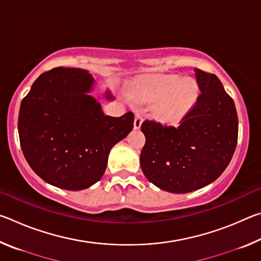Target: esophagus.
<instances>
[{
  "label": "esophagus",
  "instance_id": "obj_1",
  "mask_svg": "<svg viewBox=\"0 0 261 261\" xmlns=\"http://www.w3.org/2000/svg\"><path fill=\"white\" fill-rule=\"evenodd\" d=\"M141 123H143V116H141V114H140V113L137 112V113H136V115H135V123H134V124H135V129H136V130L140 129Z\"/></svg>",
  "mask_w": 261,
  "mask_h": 261
}]
</instances>
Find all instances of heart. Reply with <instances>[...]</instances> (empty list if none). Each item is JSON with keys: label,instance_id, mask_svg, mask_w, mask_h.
<instances>
[{"label": "heart", "instance_id": "obj_1", "mask_svg": "<svg viewBox=\"0 0 261 261\" xmlns=\"http://www.w3.org/2000/svg\"><path fill=\"white\" fill-rule=\"evenodd\" d=\"M137 100L154 105V114L167 124H177L196 105L199 85L191 77L153 74L137 79L130 86Z\"/></svg>", "mask_w": 261, "mask_h": 261}]
</instances>
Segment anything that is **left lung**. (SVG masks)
I'll use <instances>...</instances> for the list:
<instances>
[{
	"instance_id": "left-lung-1",
	"label": "left lung",
	"mask_w": 261,
	"mask_h": 261,
	"mask_svg": "<svg viewBox=\"0 0 261 261\" xmlns=\"http://www.w3.org/2000/svg\"><path fill=\"white\" fill-rule=\"evenodd\" d=\"M201 94L178 127L145 121L141 170L149 182L173 193L196 191L219 177L235 152L238 117L233 100L215 74L194 70Z\"/></svg>"
}]
</instances>
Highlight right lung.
Masks as SVG:
<instances>
[{"instance_id": "obj_1", "label": "right lung", "mask_w": 261, "mask_h": 261, "mask_svg": "<svg viewBox=\"0 0 261 261\" xmlns=\"http://www.w3.org/2000/svg\"><path fill=\"white\" fill-rule=\"evenodd\" d=\"M93 87L87 70L55 68L40 74L21 101V151L34 173L54 187L79 191L95 184L110 149L134 129L131 112L105 115L91 95ZM106 99H114L110 91Z\"/></svg>"}]
</instances>
